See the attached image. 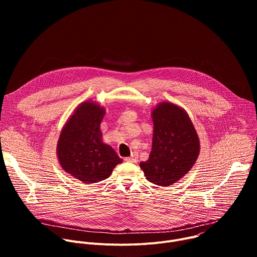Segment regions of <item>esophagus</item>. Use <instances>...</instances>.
Returning <instances> with one entry per match:
<instances>
[{
  "label": "esophagus",
  "mask_w": 257,
  "mask_h": 257,
  "mask_svg": "<svg viewBox=\"0 0 257 257\" xmlns=\"http://www.w3.org/2000/svg\"><path fill=\"white\" fill-rule=\"evenodd\" d=\"M125 161H126L127 163H137V161H138V157H137V155L133 154L131 157L126 158V159H125Z\"/></svg>",
  "instance_id": "34e87169"
}]
</instances>
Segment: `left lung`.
<instances>
[{"label":"left lung","mask_w":257,"mask_h":257,"mask_svg":"<svg viewBox=\"0 0 257 257\" xmlns=\"http://www.w3.org/2000/svg\"><path fill=\"white\" fill-rule=\"evenodd\" d=\"M152 118V152L149 160L139 166L150 182L170 186L194 166L200 151L199 137L185 109L171 101L158 103Z\"/></svg>","instance_id":"1"}]
</instances>
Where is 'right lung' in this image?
I'll use <instances>...</instances> for the list:
<instances>
[{
	"label": "right lung",
	"instance_id": "obj_1",
	"mask_svg": "<svg viewBox=\"0 0 257 257\" xmlns=\"http://www.w3.org/2000/svg\"><path fill=\"white\" fill-rule=\"evenodd\" d=\"M104 114V106L91 100L81 102L63 126L58 139L60 166L85 184L108 178L123 162L111 145L102 142L100 123Z\"/></svg>",
	"mask_w": 257,
	"mask_h": 257
}]
</instances>
